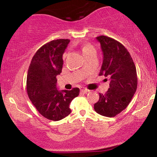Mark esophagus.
<instances>
[{
    "instance_id": "34e87169",
    "label": "esophagus",
    "mask_w": 157,
    "mask_h": 157,
    "mask_svg": "<svg viewBox=\"0 0 157 157\" xmlns=\"http://www.w3.org/2000/svg\"><path fill=\"white\" fill-rule=\"evenodd\" d=\"M80 91H81V93H82V94H86V93L89 92V90L86 89H82L80 90Z\"/></svg>"
}]
</instances>
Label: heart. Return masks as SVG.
<instances>
[{
	"mask_svg": "<svg viewBox=\"0 0 157 157\" xmlns=\"http://www.w3.org/2000/svg\"><path fill=\"white\" fill-rule=\"evenodd\" d=\"M94 50V48L91 45H90L89 44H83L82 46V53H83L84 56L88 55V54H89L90 52H92ZM66 56V54H64L63 55V57H65Z\"/></svg>",
	"mask_w": 157,
	"mask_h": 157,
	"instance_id": "heart-1",
	"label": "heart"
}]
</instances>
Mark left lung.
<instances>
[{
  "label": "left lung",
  "mask_w": 157,
  "mask_h": 157,
  "mask_svg": "<svg viewBox=\"0 0 157 157\" xmlns=\"http://www.w3.org/2000/svg\"><path fill=\"white\" fill-rule=\"evenodd\" d=\"M103 60L100 76L110 78L109 89L94 105L99 114L113 117L126 109L137 88V75L132 57L125 46L116 40L101 35Z\"/></svg>",
  "instance_id": "left-lung-1"
}]
</instances>
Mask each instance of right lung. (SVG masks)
<instances>
[{
  "instance_id": "add662e5",
  "label": "right lung",
  "mask_w": 157,
  "mask_h": 157,
  "mask_svg": "<svg viewBox=\"0 0 157 157\" xmlns=\"http://www.w3.org/2000/svg\"><path fill=\"white\" fill-rule=\"evenodd\" d=\"M70 40L58 39L44 44L32 57L26 78L28 96L38 112L48 120L58 121L71 113L69 104L80 93L57 89V75L62 71L63 55Z\"/></svg>"
}]
</instances>
